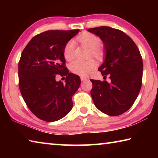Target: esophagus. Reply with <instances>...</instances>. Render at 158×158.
I'll use <instances>...</instances> for the list:
<instances>
[{
  "mask_svg": "<svg viewBox=\"0 0 158 158\" xmlns=\"http://www.w3.org/2000/svg\"><path fill=\"white\" fill-rule=\"evenodd\" d=\"M81 81H87L88 78L85 77H81Z\"/></svg>",
  "mask_w": 158,
  "mask_h": 158,
  "instance_id": "obj_1",
  "label": "esophagus"
}]
</instances>
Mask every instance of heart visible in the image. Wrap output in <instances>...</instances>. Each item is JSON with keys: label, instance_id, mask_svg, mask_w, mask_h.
I'll return each mask as SVG.
<instances>
[{"label": "heart", "instance_id": "heart-1", "mask_svg": "<svg viewBox=\"0 0 158 158\" xmlns=\"http://www.w3.org/2000/svg\"><path fill=\"white\" fill-rule=\"evenodd\" d=\"M77 39L82 44L91 49L93 54L95 56L98 57L101 55V51L99 49L101 40L98 36L91 33H85L79 35ZM74 48H75V43L73 40L69 41L66 44L64 48L63 55L67 60H70L74 58ZM96 66H97V63L94 60H83L77 59L72 63L71 70L78 75L86 76L91 73L96 68Z\"/></svg>", "mask_w": 158, "mask_h": 158}]
</instances>
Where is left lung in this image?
<instances>
[{"instance_id": "left-lung-1", "label": "left lung", "mask_w": 158, "mask_h": 158, "mask_svg": "<svg viewBox=\"0 0 158 158\" xmlns=\"http://www.w3.org/2000/svg\"><path fill=\"white\" fill-rule=\"evenodd\" d=\"M104 44L105 58L98 68L102 75L109 74L111 82L90 79L93 102L109 116L127 111L139 93L143 75V61L137 45L124 32L109 26L89 28Z\"/></svg>"}]
</instances>
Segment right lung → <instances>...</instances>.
I'll list each match as a JSON object with an SVG mask.
<instances>
[{"label":"right lung","mask_w":158,"mask_h":158,"mask_svg":"<svg viewBox=\"0 0 158 158\" xmlns=\"http://www.w3.org/2000/svg\"><path fill=\"white\" fill-rule=\"evenodd\" d=\"M79 32V29L43 32L31 40L21 55V94L32 113L44 121H58L73 108L72 97L81 80L78 75L69 73L63 51ZM56 74L66 76L65 83L56 81Z\"/></svg>","instance_id":"right-lung-1"}]
</instances>
